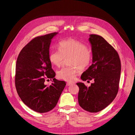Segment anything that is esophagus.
Returning a JSON list of instances; mask_svg holds the SVG:
<instances>
[{
  "instance_id": "esophagus-1",
  "label": "esophagus",
  "mask_w": 135,
  "mask_h": 135,
  "mask_svg": "<svg viewBox=\"0 0 135 135\" xmlns=\"http://www.w3.org/2000/svg\"><path fill=\"white\" fill-rule=\"evenodd\" d=\"M72 84H73V83H69V82L67 83V86H70V85H72Z\"/></svg>"
}]
</instances>
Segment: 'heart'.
<instances>
[{"label":"heart","instance_id":"heart-1","mask_svg":"<svg viewBox=\"0 0 135 135\" xmlns=\"http://www.w3.org/2000/svg\"><path fill=\"white\" fill-rule=\"evenodd\" d=\"M59 50H53L49 54V60L53 65L59 67L64 58L68 57V64L72 66L64 67L58 70L57 75L61 79L73 81L80 72L79 68L84 69L91 62L90 50L82 42L69 39L61 41L59 44Z\"/></svg>","mask_w":135,"mask_h":135}]
</instances>
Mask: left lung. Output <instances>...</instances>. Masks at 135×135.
<instances>
[{
	"instance_id": "obj_1",
	"label": "left lung",
	"mask_w": 135,
	"mask_h": 135,
	"mask_svg": "<svg viewBox=\"0 0 135 135\" xmlns=\"http://www.w3.org/2000/svg\"><path fill=\"white\" fill-rule=\"evenodd\" d=\"M89 41L93 54V64L81 75L83 81L94 80L86 87L77 83L79 88L78 102L91 113L100 112L115 98L121 73V62L118 52L102 37L90 34Z\"/></svg>"
}]
</instances>
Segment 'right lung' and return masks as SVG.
<instances>
[{"mask_svg":"<svg viewBox=\"0 0 135 135\" xmlns=\"http://www.w3.org/2000/svg\"><path fill=\"white\" fill-rule=\"evenodd\" d=\"M58 33L34 38L22 49L16 61L17 94L27 107L40 113L55 108L66 85L65 81L54 78L56 74L49 60L50 45ZM46 79H53L51 86L45 84Z\"/></svg>","mask_w":135,"mask_h":135,"instance_id":"1","label":"right lung"}]
</instances>
